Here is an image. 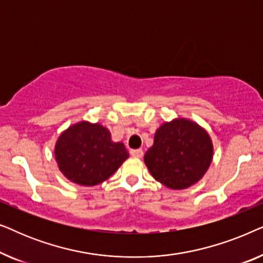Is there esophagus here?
Masks as SVG:
<instances>
[{
	"mask_svg": "<svg viewBox=\"0 0 263 263\" xmlns=\"http://www.w3.org/2000/svg\"><path fill=\"white\" fill-rule=\"evenodd\" d=\"M130 154L134 158H141L143 156V151L142 149H130Z\"/></svg>",
	"mask_w": 263,
	"mask_h": 263,
	"instance_id": "obj_1",
	"label": "esophagus"
}]
</instances>
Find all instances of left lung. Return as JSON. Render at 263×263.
Here are the masks:
<instances>
[{
  "label": "left lung",
  "instance_id": "8db88e82",
  "mask_svg": "<svg viewBox=\"0 0 263 263\" xmlns=\"http://www.w3.org/2000/svg\"><path fill=\"white\" fill-rule=\"evenodd\" d=\"M213 145L199 124L178 118L157 129L145 164L154 178L170 189H185L210 167Z\"/></svg>",
  "mask_w": 263,
  "mask_h": 263
}]
</instances>
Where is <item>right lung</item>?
Masks as SVG:
<instances>
[{
    "instance_id": "obj_1",
    "label": "right lung",
    "mask_w": 263,
    "mask_h": 263,
    "mask_svg": "<svg viewBox=\"0 0 263 263\" xmlns=\"http://www.w3.org/2000/svg\"><path fill=\"white\" fill-rule=\"evenodd\" d=\"M129 157L122 142L98 123L80 122L63 132L55 146V158L62 174L80 185H97L112 176Z\"/></svg>"
}]
</instances>
